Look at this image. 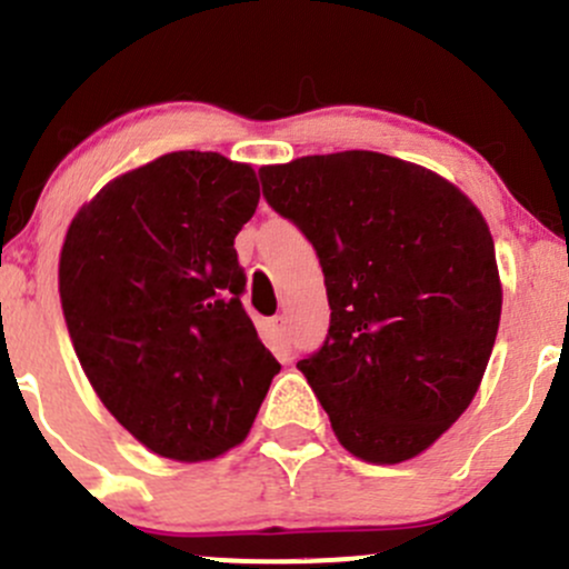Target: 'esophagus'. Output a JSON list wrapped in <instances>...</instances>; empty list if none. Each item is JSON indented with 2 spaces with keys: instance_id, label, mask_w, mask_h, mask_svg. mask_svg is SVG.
I'll list each match as a JSON object with an SVG mask.
<instances>
[{
  "instance_id": "1",
  "label": "esophagus",
  "mask_w": 569,
  "mask_h": 569,
  "mask_svg": "<svg viewBox=\"0 0 569 569\" xmlns=\"http://www.w3.org/2000/svg\"><path fill=\"white\" fill-rule=\"evenodd\" d=\"M267 330H269V336L274 338V347H278V349L289 347V332H286V319L283 317L269 319Z\"/></svg>"
}]
</instances>
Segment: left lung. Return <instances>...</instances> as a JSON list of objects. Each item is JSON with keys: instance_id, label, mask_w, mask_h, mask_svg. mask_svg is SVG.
<instances>
[{"instance_id": "8db88e82", "label": "left lung", "mask_w": 569, "mask_h": 569, "mask_svg": "<svg viewBox=\"0 0 569 569\" xmlns=\"http://www.w3.org/2000/svg\"><path fill=\"white\" fill-rule=\"evenodd\" d=\"M263 198L317 248L325 347L297 369L358 460L423 455L468 410L501 321L490 228L449 178L377 151L258 170Z\"/></svg>"}]
</instances>
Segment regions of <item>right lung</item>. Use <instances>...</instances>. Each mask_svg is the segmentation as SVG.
I'll return each instance as SVG.
<instances>
[{"label": "right lung", "mask_w": 569, "mask_h": 569, "mask_svg": "<svg viewBox=\"0 0 569 569\" xmlns=\"http://www.w3.org/2000/svg\"><path fill=\"white\" fill-rule=\"evenodd\" d=\"M258 198L252 164L173 151L112 178L66 231L73 352L114 421L168 460L237 449L280 371L239 300L233 239Z\"/></svg>", "instance_id": "obj_1"}]
</instances>
